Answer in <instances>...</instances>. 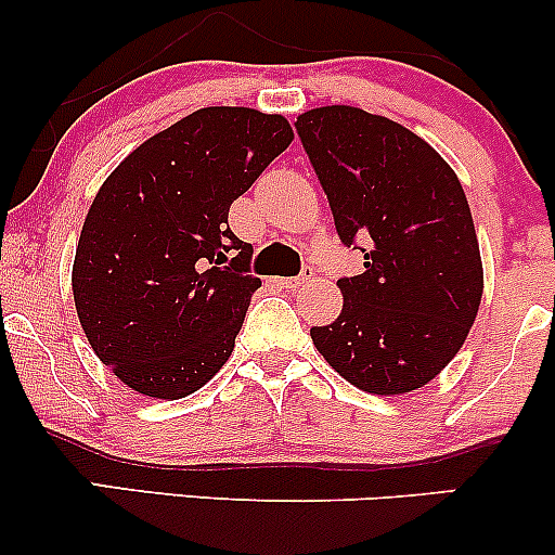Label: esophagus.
<instances>
[{"label":"esophagus","instance_id":"obj_1","mask_svg":"<svg viewBox=\"0 0 555 555\" xmlns=\"http://www.w3.org/2000/svg\"><path fill=\"white\" fill-rule=\"evenodd\" d=\"M310 282V276L308 273H302V276H286V279H282V286H286V289L289 292H297L299 286H305Z\"/></svg>","mask_w":555,"mask_h":555}]
</instances>
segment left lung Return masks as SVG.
I'll use <instances>...</instances> for the list:
<instances>
[{
	"mask_svg": "<svg viewBox=\"0 0 555 555\" xmlns=\"http://www.w3.org/2000/svg\"><path fill=\"white\" fill-rule=\"evenodd\" d=\"M295 127L339 240L365 242L354 247L365 271L339 279V318L310 339L362 391H415L454 360L480 308V245L460 177L415 132L358 106H318Z\"/></svg>",
	"mask_w": 555,
	"mask_h": 555,
	"instance_id": "left-lung-1",
	"label": "left lung"
}]
</instances>
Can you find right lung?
Instances as JSON below:
<instances>
[{
    "label": "right lung",
    "mask_w": 555,
    "mask_h": 555,
    "mask_svg": "<svg viewBox=\"0 0 555 555\" xmlns=\"http://www.w3.org/2000/svg\"><path fill=\"white\" fill-rule=\"evenodd\" d=\"M292 138L282 114L206 106L101 184L75 250V310L95 358L132 391L182 399L229 360L260 286L229 206Z\"/></svg>",
    "instance_id": "1"
}]
</instances>
